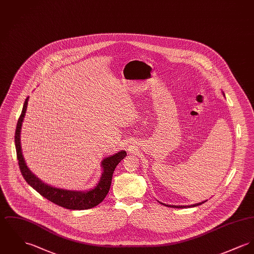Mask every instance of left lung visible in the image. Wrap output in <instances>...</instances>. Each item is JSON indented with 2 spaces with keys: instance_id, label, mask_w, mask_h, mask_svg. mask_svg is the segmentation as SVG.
I'll list each match as a JSON object with an SVG mask.
<instances>
[{
  "instance_id": "8db88e82",
  "label": "left lung",
  "mask_w": 254,
  "mask_h": 254,
  "mask_svg": "<svg viewBox=\"0 0 254 254\" xmlns=\"http://www.w3.org/2000/svg\"><path fill=\"white\" fill-rule=\"evenodd\" d=\"M204 202H206V201H204ZM204 202L196 203V204L190 205V206H175V205H167V204H164V205H166L168 207H173V208H186V207H195V206H198V205H200V204H202Z\"/></svg>"
}]
</instances>
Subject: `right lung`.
Returning a JSON list of instances; mask_svg holds the SVG:
<instances>
[{"label":"right lung","instance_id":"1","mask_svg":"<svg viewBox=\"0 0 254 254\" xmlns=\"http://www.w3.org/2000/svg\"><path fill=\"white\" fill-rule=\"evenodd\" d=\"M29 97L26 98V101L24 103L22 113L20 115V118L18 119L16 131H15V147L17 153L18 164L20 171L24 177V179L27 181V183L31 187H33L34 190L40 193L42 196H44L49 201L55 203L61 207H64L69 210H85L90 209L101 203L106 195L108 194L111 184H112V178L114 171L119 165V162L124 159L127 156V153L125 151H119V152L108 157L103 160L102 162L101 179L98 183V185L94 189L88 190V191H74V190H66L63 189H57L51 186H48L44 184L42 181H40L32 171L27 168L26 163L24 161L22 150H21V144H20V133H21V126L22 122L25 117V113L27 111Z\"/></svg>","mask_w":254,"mask_h":254}]
</instances>
